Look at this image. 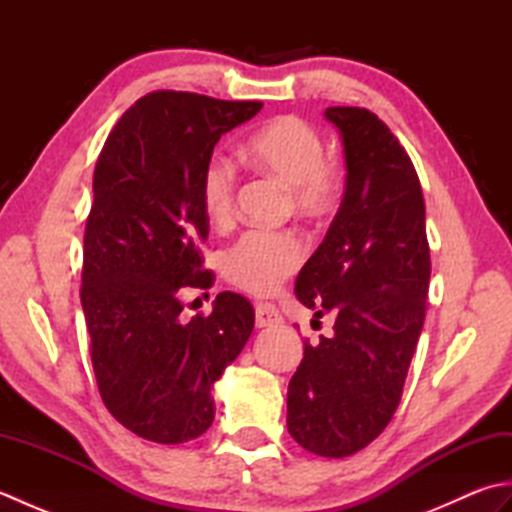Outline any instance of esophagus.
Instances as JSON below:
<instances>
[{"instance_id":"1","label":"esophagus","mask_w":512,"mask_h":512,"mask_svg":"<svg viewBox=\"0 0 512 512\" xmlns=\"http://www.w3.org/2000/svg\"><path fill=\"white\" fill-rule=\"evenodd\" d=\"M255 317H257V328H270V325L281 323V314L273 303H257Z\"/></svg>"}]
</instances>
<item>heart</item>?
Instances as JSON below:
<instances>
[{"label":"heart","instance_id":"obj_1","mask_svg":"<svg viewBox=\"0 0 512 512\" xmlns=\"http://www.w3.org/2000/svg\"><path fill=\"white\" fill-rule=\"evenodd\" d=\"M244 156L259 171L292 189V204L306 217H325L341 198V176L325 160V145L308 121L277 116L250 134ZM235 167L211 158L202 173V206L209 222L226 226L235 217ZM306 259V242L292 231H246L220 255L222 275L250 295H270Z\"/></svg>","mask_w":512,"mask_h":512}]
</instances>
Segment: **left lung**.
<instances>
[{
  "label": "left lung",
  "instance_id": "8db88e82",
  "mask_svg": "<svg viewBox=\"0 0 512 512\" xmlns=\"http://www.w3.org/2000/svg\"><path fill=\"white\" fill-rule=\"evenodd\" d=\"M345 154V193L295 292L334 336L303 343L288 385V431L303 449L345 458L365 449L400 402L422 332L431 277L418 173L365 107H328Z\"/></svg>",
  "mask_w": 512,
  "mask_h": 512
}]
</instances>
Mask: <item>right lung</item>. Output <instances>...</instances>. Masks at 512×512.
Masks as SVG:
<instances>
[{"mask_svg":"<svg viewBox=\"0 0 512 512\" xmlns=\"http://www.w3.org/2000/svg\"><path fill=\"white\" fill-rule=\"evenodd\" d=\"M259 101L151 92L121 116L94 169L81 306L92 367L112 416L136 436L182 444L211 427L213 385L244 350L250 301L220 292L209 317L182 321V292L209 288L202 173L222 134Z\"/></svg>","mask_w":512,"mask_h":512,"instance_id":"obj_1","label":"right lung"}]
</instances>
